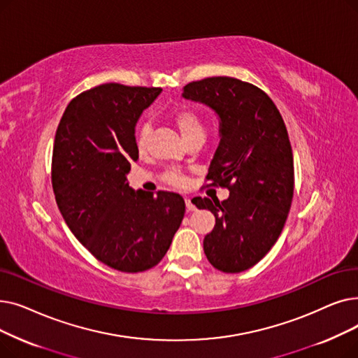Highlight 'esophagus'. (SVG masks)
Instances as JSON below:
<instances>
[{
	"instance_id": "1",
	"label": "esophagus",
	"mask_w": 358,
	"mask_h": 358,
	"mask_svg": "<svg viewBox=\"0 0 358 358\" xmlns=\"http://www.w3.org/2000/svg\"><path fill=\"white\" fill-rule=\"evenodd\" d=\"M185 206H186V210H188V211H195V206L189 198H185Z\"/></svg>"
}]
</instances>
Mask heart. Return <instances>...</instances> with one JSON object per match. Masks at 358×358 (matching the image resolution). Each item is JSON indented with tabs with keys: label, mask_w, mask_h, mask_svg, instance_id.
I'll return each mask as SVG.
<instances>
[{
	"label": "heart",
	"mask_w": 358,
	"mask_h": 358,
	"mask_svg": "<svg viewBox=\"0 0 358 358\" xmlns=\"http://www.w3.org/2000/svg\"><path fill=\"white\" fill-rule=\"evenodd\" d=\"M173 122L180 131L183 140H188L192 135H203V124H202V117L199 113L191 108H182L178 109L173 113ZM150 132L151 127L150 124L144 122L137 128V134H135V145H137V150L140 152H144L148 144L150 138ZM163 182H166L170 186H183L186 179L180 170L176 169H170L167 172L163 173L162 176Z\"/></svg>",
	"instance_id": "heart-1"
}]
</instances>
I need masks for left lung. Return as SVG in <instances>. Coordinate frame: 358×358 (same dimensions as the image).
<instances>
[{
  "mask_svg": "<svg viewBox=\"0 0 358 358\" xmlns=\"http://www.w3.org/2000/svg\"><path fill=\"white\" fill-rule=\"evenodd\" d=\"M182 96L208 105L221 121L206 180L230 196L192 199L215 217L203 253L218 271H246L274 246L292 207L294 164L282 116L264 90L233 77L192 81Z\"/></svg>",
  "mask_w": 358,
  "mask_h": 358,
  "instance_id": "left-lung-1",
  "label": "left lung"
}]
</instances>
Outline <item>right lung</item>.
<instances>
[{"mask_svg":"<svg viewBox=\"0 0 358 358\" xmlns=\"http://www.w3.org/2000/svg\"><path fill=\"white\" fill-rule=\"evenodd\" d=\"M160 92L101 84L70 101L55 134L52 188L66 226L97 261L129 274L163 259L185 215L179 194H135L127 182L135 124Z\"/></svg>","mask_w":358,"mask_h":358,"instance_id":"add662e5","label":"right lung"}]
</instances>
